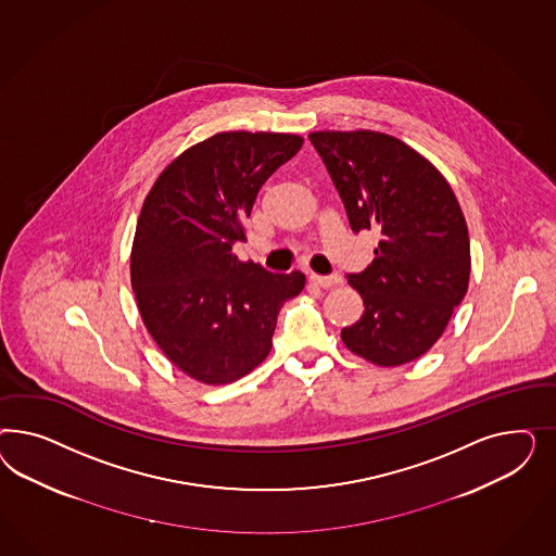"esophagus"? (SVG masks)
Wrapping results in <instances>:
<instances>
[{"mask_svg": "<svg viewBox=\"0 0 556 556\" xmlns=\"http://www.w3.org/2000/svg\"><path fill=\"white\" fill-rule=\"evenodd\" d=\"M309 281H312L314 286L332 287L340 283V275H316V273H312V275H309Z\"/></svg>", "mask_w": 556, "mask_h": 556, "instance_id": "esophagus-1", "label": "esophagus"}]
</instances>
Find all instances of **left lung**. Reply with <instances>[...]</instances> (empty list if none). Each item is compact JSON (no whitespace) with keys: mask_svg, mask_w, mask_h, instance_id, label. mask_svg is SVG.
Masks as SVG:
<instances>
[{"mask_svg":"<svg viewBox=\"0 0 556 556\" xmlns=\"http://www.w3.org/2000/svg\"><path fill=\"white\" fill-rule=\"evenodd\" d=\"M353 232L375 230L369 267L346 275L365 312L340 332L349 351L381 367L416 361L442 337L463 302L471 247L446 179L393 136L312 132Z\"/></svg>","mask_w":556,"mask_h":556,"instance_id":"left-lung-1","label":"left lung"}]
</instances>
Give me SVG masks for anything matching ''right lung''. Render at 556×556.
I'll return each instance as SVG.
<instances>
[{"label": "right lung", "instance_id": "add662e5", "mask_svg": "<svg viewBox=\"0 0 556 556\" xmlns=\"http://www.w3.org/2000/svg\"><path fill=\"white\" fill-rule=\"evenodd\" d=\"M303 138L222 132L191 147L152 186L136 224L130 277L147 330L189 377L224 386L258 367L281 305L305 275L240 263L258 189Z\"/></svg>", "mask_w": 556, "mask_h": 556}]
</instances>
